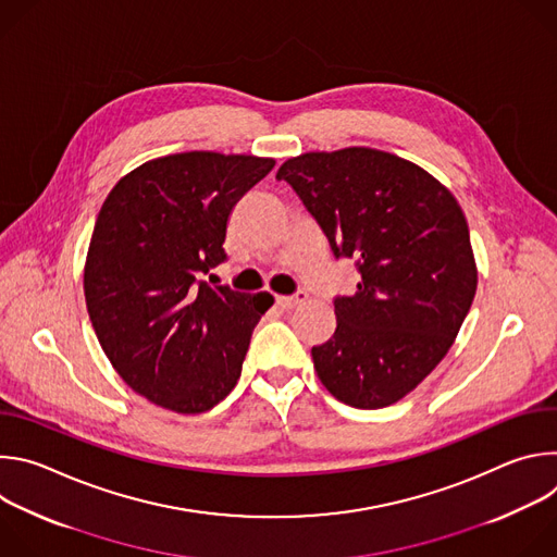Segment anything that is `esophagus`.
Returning <instances> with one entry per match:
<instances>
[{
  "mask_svg": "<svg viewBox=\"0 0 557 557\" xmlns=\"http://www.w3.org/2000/svg\"><path fill=\"white\" fill-rule=\"evenodd\" d=\"M304 301H306V293H304V290H297L295 295H288V297H284V295L275 297V304H277L282 310H290V308H295V306H299V304H304Z\"/></svg>",
  "mask_w": 557,
  "mask_h": 557,
  "instance_id": "obj_1",
  "label": "esophagus"
}]
</instances>
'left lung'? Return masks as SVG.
Wrapping results in <instances>:
<instances>
[{
	"instance_id": "left-lung-1",
	"label": "left lung",
	"mask_w": 557,
	"mask_h": 557,
	"mask_svg": "<svg viewBox=\"0 0 557 557\" xmlns=\"http://www.w3.org/2000/svg\"><path fill=\"white\" fill-rule=\"evenodd\" d=\"M361 275L335 297V335L312 346L326 389L376 410L412 392L451 348L479 284L456 198L425 170L370 149L310 151L277 170Z\"/></svg>"
}]
</instances>
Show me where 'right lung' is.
I'll return each instance as SVG.
<instances>
[{
    "label": "right lung",
    "instance_id": "obj_1",
    "mask_svg": "<svg viewBox=\"0 0 557 557\" xmlns=\"http://www.w3.org/2000/svg\"><path fill=\"white\" fill-rule=\"evenodd\" d=\"M273 158L185 151L123 176L88 249L90 322L121 379L178 414L218 406L243 372L267 293L205 282L226 260V222Z\"/></svg>",
    "mask_w": 557,
    "mask_h": 557
}]
</instances>
